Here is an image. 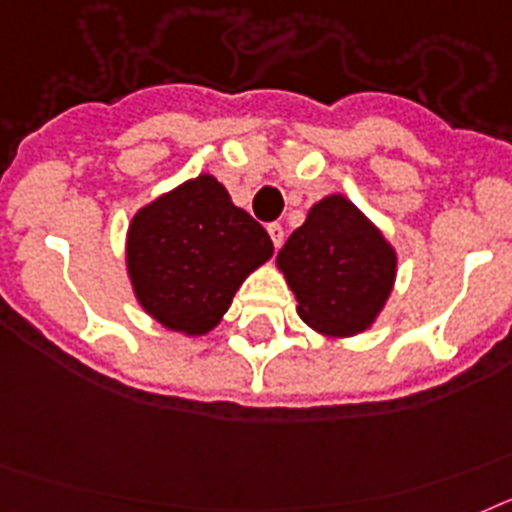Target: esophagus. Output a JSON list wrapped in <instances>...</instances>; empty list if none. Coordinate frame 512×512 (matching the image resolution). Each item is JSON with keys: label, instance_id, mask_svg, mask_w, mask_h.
<instances>
[{"label": "esophagus", "instance_id": "obj_1", "mask_svg": "<svg viewBox=\"0 0 512 512\" xmlns=\"http://www.w3.org/2000/svg\"><path fill=\"white\" fill-rule=\"evenodd\" d=\"M268 234H270V239H273V247L275 250H278V247H281L283 244V237H286V231H283V226L281 224H268Z\"/></svg>", "mask_w": 512, "mask_h": 512}]
</instances>
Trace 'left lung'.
<instances>
[{
	"label": "left lung",
	"mask_w": 512,
	"mask_h": 512,
	"mask_svg": "<svg viewBox=\"0 0 512 512\" xmlns=\"http://www.w3.org/2000/svg\"><path fill=\"white\" fill-rule=\"evenodd\" d=\"M278 265L309 327L324 335H355L384 306L397 257L353 203L330 195L288 237Z\"/></svg>",
	"instance_id": "1"
}]
</instances>
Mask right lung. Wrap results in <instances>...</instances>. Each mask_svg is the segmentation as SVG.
Masks as SVG:
<instances>
[{"mask_svg": "<svg viewBox=\"0 0 512 512\" xmlns=\"http://www.w3.org/2000/svg\"><path fill=\"white\" fill-rule=\"evenodd\" d=\"M270 255L268 231L211 175L141 208L128 229L136 299L164 327L188 335L216 327L244 278Z\"/></svg>", "mask_w": 512, "mask_h": 512, "instance_id": "right-lung-1", "label": "right lung"}]
</instances>
